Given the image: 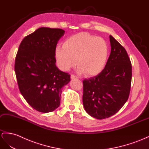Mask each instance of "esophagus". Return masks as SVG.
Listing matches in <instances>:
<instances>
[{
	"label": "esophagus",
	"mask_w": 149,
	"mask_h": 149,
	"mask_svg": "<svg viewBox=\"0 0 149 149\" xmlns=\"http://www.w3.org/2000/svg\"><path fill=\"white\" fill-rule=\"evenodd\" d=\"M70 78H71V79H78L77 77L75 76V75H73V74H72V75H70Z\"/></svg>",
	"instance_id": "obj_1"
}]
</instances>
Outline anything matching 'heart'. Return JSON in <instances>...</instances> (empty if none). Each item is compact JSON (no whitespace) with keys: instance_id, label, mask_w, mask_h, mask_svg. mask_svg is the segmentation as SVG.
Listing matches in <instances>:
<instances>
[{"instance_id":"b5f03b06","label":"heart","mask_w":149,"mask_h":149,"mask_svg":"<svg viewBox=\"0 0 149 149\" xmlns=\"http://www.w3.org/2000/svg\"><path fill=\"white\" fill-rule=\"evenodd\" d=\"M108 54L107 41L86 32L71 36L55 49L56 63L61 70L68 71L77 63L79 72L88 76L97 75L104 69Z\"/></svg>"}]
</instances>
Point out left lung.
I'll return each mask as SVG.
<instances>
[{
  "mask_svg": "<svg viewBox=\"0 0 149 149\" xmlns=\"http://www.w3.org/2000/svg\"><path fill=\"white\" fill-rule=\"evenodd\" d=\"M111 49L104 69L83 81V104L87 113L103 119L116 114L130 93L132 65L124 47L109 36Z\"/></svg>",
  "mask_w": 149,
  "mask_h": 149,
  "instance_id": "obj_1",
  "label": "left lung"
}]
</instances>
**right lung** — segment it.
I'll list each match as a JSON object with an SVG mask.
<instances>
[{
	"mask_svg": "<svg viewBox=\"0 0 149 149\" xmlns=\"http://www.w3.org/2000/svg\"><path fill=\"white\" fill-rule=\"evenodd\" d=\"M59 28L41 27L21 42L15 62L20 92L30 106L41 113L59 107L62 88L70 75L56 65L55 49L64 35Z\"/></svg>",
	"mask_w": 149,
	"mask_h": 149,
	"instance_id": "1",
	"label": "right lung"
}]
</instances>
